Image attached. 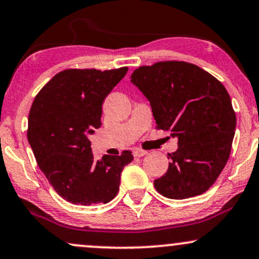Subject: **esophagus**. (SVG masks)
Instances as JSON below:
<instances>
[{"label":"esophagus","mask_w":259,"mask_h":259,"mask_svg":"<svg viewBox=\"0 0 259 259\" xmlns=\"http://www.w3.org/2000/svg\"><path fill=\"white\" fill-rule=\"evenodd\" d=\"M133 153L135 157H142V156H145V154H147V151L141 150V148H134Z\"/></svg>","instance_id":"esophagus-1"}]
</instances>
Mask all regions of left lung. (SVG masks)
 <instances>
[{
	"instance_id": "8db88e82",
	"label": "left lung",
	"mask_w": 259,
	"mask_h": 259,
	"mask_svg": "<svg viewBox=\"0 0 259 259\" xmlns=\"http://www.w3.org/2000/svg\"><path fill=\"white\" fill-rule=\"evenodd\" d=\"M132 82L150 101L157 129L178 139L167 173L154 180L157 191L173 200L206 192L227 164L235 135L227 89L197 65L178 61L140 67Z\"/></svg>"
}]
</instances>
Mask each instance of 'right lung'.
I'll list each match as a JSON object with an SVG mask.
<instances>
[{
	"label": "right lung",
	"instance_id": "1",
	"mask_svg": "<svg viewBox=\"0 0 259 259\" xmlns=\"http://www.w3.org/2000/svg\"><path fill=\"white\" fill-rule=\"evenodd\" d=\"M127 67L101 72L67 69L41 89L29 113L28 141L41 171L65 201L107 203L119 190L130 151L96 160L89 136L101 126L102 103Z\"/></svg>",
	"mask_w": 259,
	"mask_h": 259
}]
</instances>
